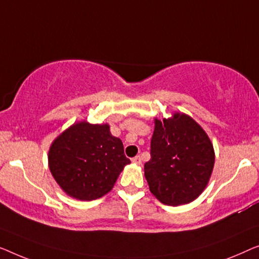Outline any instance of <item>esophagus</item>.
Listing matches in <instances>:
<instances>
[{
	"mask_svg": "<svg viewBox=\"0 0 259 259\" xmlns=\"http://www.w3.org/2000/svg\"><path fill=\"white\" fill-rule=\"evenodd\" d=\"M133 163H135V164H137V165H140L141 163H142L141 156H136V157H134L133 158Z\"/></svg>",
	"mask_w": 259,
	"mask_h": 259,
	"instance_id": "1",
	"label": "esophagus"
}]
</instances>
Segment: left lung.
<instances>
[{
	"mask_svg": "<svg viewBox=\"0 0 259 259\" xmlns=\"http://www.w3.org/2000/svg\"><path fill=\"white\" fill-rule=\"evenodd\" d=\"M151 158L144 164L151 194L166 205L195 201L209 183L214 150L209 136L194 118L174 112L155 118Z\"/></svg>",
	"mask_w": 259,
	"mask_h": 259,
	"instance_id": "obj_1",
	"label": "left lung"
}]
</instances>
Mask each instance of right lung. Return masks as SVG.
<instances>
[{
    "instance_id": "obj_1",
    "label": "right lung",
    "mask_w": 259,
    "mask_h": 259,
    "mask_svg": "<svg viewBox=\"0 0 259 259\" xmlns=\"http://www.w3.org/2000/svg\"><path fill=\"white\" fill-rule=\"evenodd\" d=\"M130 159L110 125L76 122L53 141L48 165L56 183L68 196L94 201L111 191Z\"/></svg>"
}]
</instances>
